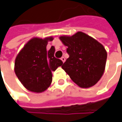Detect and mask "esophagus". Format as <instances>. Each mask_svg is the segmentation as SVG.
<instances>
[{
    "mask_svg": "<svg viewBox=\"0 0 122 122\" xmlns=\"http://www.w3.org/2000/svg\"><path fill=\"white\" fill-rule=\"evenodd\" d=\"M61 60L62 61H63V63H64V62L66 61V58H65L64 56H62V57H61Z\"/></svg>",
    "mask_w": 122,
    "mask_h": 122,
    "instance_id": "1",
    "label": "esophagus"
}]
</instances>
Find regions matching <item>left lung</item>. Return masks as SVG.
<instances>
[{"mask_svg": "<svg viewBox=\"0 0 122 122\" xmlns=\"http://www.w3.org/2000/svg\"><path fill=\"white\" fill-rule=\"evenodd\" d=\"M59 38L67 46L69 55L61 67L79 87L88 88L96 85L106 66L107 53L103 46L82 32Z\"/></svg>", "mask_w": 122, "mask_h": 122, "instance_id": "1", "label": "left lung"}]
</instances>
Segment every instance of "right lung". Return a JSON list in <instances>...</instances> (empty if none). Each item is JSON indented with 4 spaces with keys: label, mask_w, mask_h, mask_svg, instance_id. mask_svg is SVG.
<instances>
[{
    "label": "right lung",
    "mask_w": 122,
    "mask_h": 122,
    "mask_svg": "<svg viewBox=\"0 0 122 122\" xmlns=\"http://www.w3.org/2000/svg\"><path fill=\"white\" fill-rule=\"evenodd\" d=\"M52 37L29 40L20 51L15 60L14 70L20 81L29 91L41 93L46 90L52 80V71L61 66V59L55 57V47L46 50Z\"/></svg>",
    "instance_id": "obj_1"
}]
</instances>
